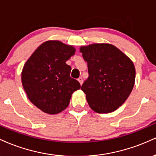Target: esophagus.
<instances>
[{"label": "esophagus", "mask_w": 156, "mask_h": 156, "mask_svg": "<svg viewBox=\"0 0 156 156\" xmlns=\"http://www.w3.org/2000/svg\"><path fill=\"white\" fill-rule=\"evenodd\" d=\"M78 81L80 83V85H82V83H83V79H82V77H81V76H80V78H78Z\"/></svg>", "instance_id": "esophagus-1"}]
</instances>
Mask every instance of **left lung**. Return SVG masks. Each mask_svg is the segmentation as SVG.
Here are the masks:
<instances>
[{"label": "left lung", "instance_id": "obj_1", "mask_svg": "<svg viewBox=\"0 0 156 156\" xmlns=\"http://www.w3.org/2000/svg\"><path fill=\"white\" fill-rule=\"evenodd\" d=\"M87 63L89 76L82 85L90 107L98 113L116 110L132 91L136 71L133 62L109 44H93L80 48Z\"/></svg>", "mask_w": 156, "mask_h": 156}]
</instances>
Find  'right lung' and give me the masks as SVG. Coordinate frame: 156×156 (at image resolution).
I'll list each match as a JSON object with an SVG mask.
<instances>
[{
    "label": "right lung",
    "instance_id": "obj_1",
    "mask_svg": "<svg viewBox=\"0 0 156 156\" xmlns=\"http://www.w3.org/2000/svg\"><path fill=\"white\" fill-rule=\"evenodd\" d=\"M75 48L59 41H47L33 53L22 71V83L27 98L47 114L60 113L69 106L71 95L81 87L71 78L66 62Z\"/></svg>",
    "mask_w": 156,
    "mask_h": 156
}]
</instances>
